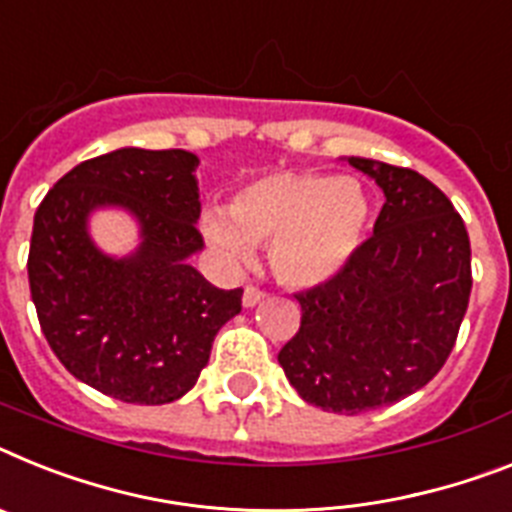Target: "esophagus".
<instances>
[{"mask_svg": "<svg viewBox=\"0 0 512 512\" xmlns=\"http://www.w3.org/2000/svg\"><path fill=\"white\" fill-rule=\"evenodd\" d=\"M263 299H265L263 289H257V286H247V289H244V296H242L244 307H255V304H260Z\"/></svg>", "mask_w": 512, "mask_h": 512, "instance_id": "1", "label": "esophagus"}]
</instances>
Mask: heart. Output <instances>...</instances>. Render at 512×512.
<instances>
[{
	"instance_id": "heart-1",
	"label": "heart",
	"mask_w": 512,
	"mask_h": 512,
	"mask_svg": "<svg viewBox=\"0 0 512 512\" xmlns=\"http://www.w3.org/2000/svg\"><path fill=\"white\" fill-rule=\"evenodd\" d=\"M369 195L354 176L268 171L236 190L226 213H208L205 236L234 260L270 244V263L291 286H317L349 263L369 223Z\"/></svg>"
}]
</instances>
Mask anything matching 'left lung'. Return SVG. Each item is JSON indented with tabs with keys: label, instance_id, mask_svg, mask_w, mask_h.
Here are the masks:
<instances>
[{
	"label": "left lung",
	"instance_id": "obj_1",
	"mask_svg": "<svg viewBox=\"0 0 512 512\" xmlns=\"http://www.w3.org/2000/svg\"><path fill=\"white\" fill-rule=\"evenodd\" d=\"M385 205L372 236L315 289L278 354L312 406L364 414L424 388L448 362L471 296V242L445 192L414 169L349 158Z\"/></svg>",
	"mask_w": 512,
	"mask_h": 512
}]
</instances>
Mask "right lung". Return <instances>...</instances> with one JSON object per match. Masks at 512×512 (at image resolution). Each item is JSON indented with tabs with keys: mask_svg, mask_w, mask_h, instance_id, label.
<instances>
[{
	"mask_svg": "<svg viewBox=\"0 0 512 512\" xmlns=\"http://www.w3.org/2000/svg\"><path fill=\"white\" fill-rule=\"evenodd\" d=\"M187 150L122 148L77 163L38 205L28 252L30 296L51 351L70 375L124 403L182 398L218 330L242 312V289H216L187 257L203 247ZM122 204L144 244L114 261L89 242L93 207Z\"/></svg>",
	"mask_w": 512,
	"mask_h": 512,
	"instance_id": "obj_1",
	"label": "right lung"
}]
</instances>
